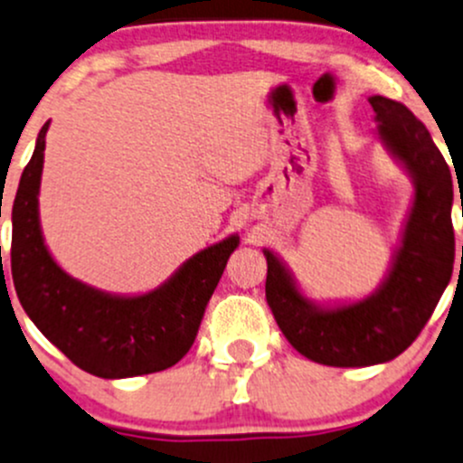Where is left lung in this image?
Returning <instances> with one entry per match:
<instances>
[{"instance_id": "obj_1", "label": "left lung", "mask_w": 463, "mask_h": 463, "mask_svg": "<svg viewBox=\"0 0 463 463\" xmlns=\"http://www.w3.org/2000/svg\"><path fill=\"white\" fill-rule=\"evenodd\" d=\"M379 137L415 177V203L402 248L382 288L359 304L317 308L295 288L270 250L266 301L297 353L324 366H373L395 359L420 337L449 286L455 261L452 179L430 133L403 104L371 97Z\"/></svg>"}]
</instances>
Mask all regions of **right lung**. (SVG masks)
Wrapping results in <instances>:
<instances>
[{"instance_id":"obj_1","label":"right lung","mask_w":463,"mask_h":463,"mask_svg":"<svg viewBox=\"0 0 463 463\" xmlns=\"http://www.w3.org/2000/svg\"><path fill=\"white\" fill-rule=\"evenodd\" d=\"M48 124L24 168L13 203L11 272L19 304L81 371L104 379L166 371L193 346L206 306L240 237L191 257L162 288L113 297L68 277L43 246L37 217Z\"/></svg>"}]
</instances>
